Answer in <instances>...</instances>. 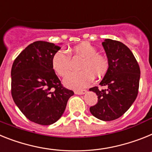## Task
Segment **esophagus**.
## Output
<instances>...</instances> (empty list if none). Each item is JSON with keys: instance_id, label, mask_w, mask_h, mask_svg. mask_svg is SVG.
Returning a JSON list of instances; mask_svg holds the SVG:
<instances>
[{"instance_id": "1", "label": "esophagus", "mask_w": 152, "mask_h": 152, "mask_svg": "<svg viewBox=\"0 0 152 152\" xmlns=\"http://www.w3.org/2000/svg\"><path fill=\"white\" fill-rule=\"evenodd\" d=\"M87 91L86 89H82V90H75L74 91V93L75 94H77V95H83V94H85L86 93Z\"/></svg>"}]
</instances>
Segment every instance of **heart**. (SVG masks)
Instances as JSON below:
<instances>
[{
	"label": "heart",
	"mask_w": 152,
	"mask_h": 152,
	"mask_svg": "<svg viewBox=\"0 0 152 152\" xmlns=\"http://www.w3.org/2000/svg\"><path fill=\"white\" fill-rule=\"evenodd\" d=\"M58 50L52 57V67L61 77H64L69 72L71 56H77L83 58L80 66V71L70 72L64 79L66 87L73 89H82L89 85L95 77H101L109 69V62L107 56L99 53L96 47L88 42H83L74 46L69 50Z\"/></svg>",
	"instance_id": "obj_1"
}]
</instances>
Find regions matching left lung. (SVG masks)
Segmentation results:
<instances>
[{"mask_svg": "<svg viewBox=\"0 0 152 152\" xmlns=\"http://www.w3.org/2000/svg\"><path fill=\"white\" fill-rule=\"evenodd\" d=\"M109 62V69L99 85L89 90L98 96V102L89 108L96 118L113 121L125 114L138 96L140 68L132 51L124 43L105 39L102 42Z\"/></svg>", "mask_w": 152, "mask_h": 152, "instance_id": "1", "label": "left lung"}]
</instances>
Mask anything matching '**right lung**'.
Masks as SVG:
<instances>
[{
  "instance_id": "obj_1",
  "label": "right lung",
  "mask_w": 152,
  "mask_h": 152,
  "mask_svg": "<svg viewBox=\"0 0 152 152\" xmlns=\"http://www.w3.org/2000/svg\"><path fill=\"white\" fill-rule=\"evenodd\" d=\"M60 47L45 41L30 44L14 60L11 69V95L21 113L42 125L56 122L74 95L66 89L52 67V57Z\"/></svg>"
}]
</instances>
